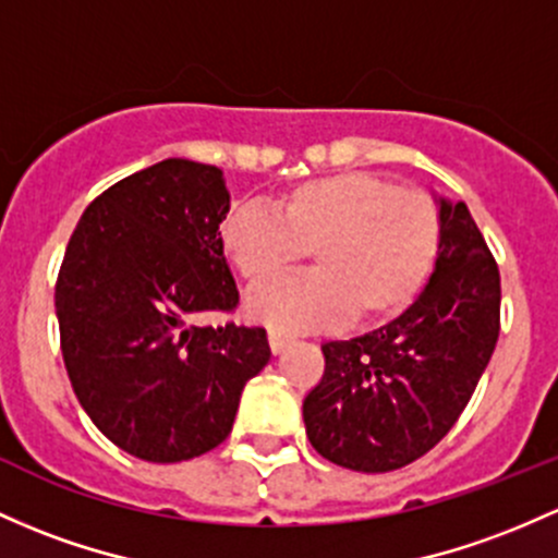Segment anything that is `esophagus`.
Masks as SVG:
<instances>
[{
  "label": "esophagus",
  "mask_w": 558,
  "mask_h": 558,
  "mask_svg": "<svg viewBox=\"0 0 558 558\" xmlns=\"http://www.w3.org/2000/svg\"><path fill=\"white\" fill-rule=\"evenodd\" d=\"M267 339H269V349H272V354H280V352H283V349L289 347L291 341H293L291 336L280 333V330H269V336H267Z\"/></svg>",
  "instance_id": "obj_1"
}]
</instances>
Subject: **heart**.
<instances>
[{
  "mask_svg": "<svg viewBox=\"0 0 558 558\" xmlns=\"http://www.w3.org/2000/svg\"><path fill=\"white\" fill-rule=\"evenodd\" d=\"M439 211L424 193L365 171L299 182L272 214L238 206L219 225V246L251 289L284 277L311 254L315 276L259 291L254 323L283 333L395 320L418 299L439 251Z\"/></svg>",
  "mask_w": 558,
  "mask_h": 558,
  "instance_id": "1",
  "label": "heart"
}]
</instances>
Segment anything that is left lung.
<instances>
[{
    "label": "left lung",
    "instance_id": "obj_1",
    "mask_svg": "<svg viewBox=\"0 0 558 558\" xmlns=\"http://www.w3.org/2000/svg\"><path fill=\"white\" fill-rule=\"evenodd\" d=\"M439 251L424 291L387 326L323 344L304 397L312 448L336 466L384 474L413 463L469 405L500 330V275L463 201L434 193Z\"/></svg>",
    "mask_w": 558,
    "mask_h": 558
}]
</instances>
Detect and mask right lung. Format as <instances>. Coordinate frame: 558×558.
I'll return each instance as SVG.
<instances>
[{"label":"right lung","instance_id":"right-lung-1","mask_svg":"<svg viewBox=\"0 0 558 558\" xmlns=\"http://www.w3.org/2000/svg\"><path fill=\"white\" fill-rule=\"evenodd\" d=\"M228 211L222 169L167 158L92 201L65 248L54 315L71 387L92 424L143 461L222 445L272 354L265 328L190 323L238 304L219 246Z\"/></svg>","mask_w":558,"mask_h":558}]
</instances>
